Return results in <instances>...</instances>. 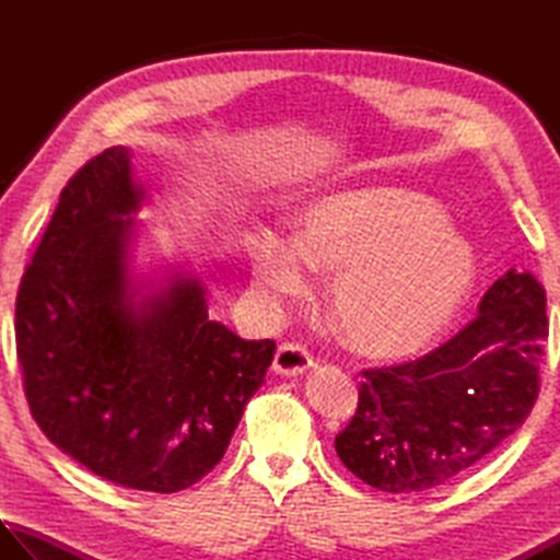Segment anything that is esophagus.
I'll list each match as a JSON object with an SVG mask.
<instances>
[{
  "instance_id": "esophagus-1",
  "label": "esophagus",
  "mask_w": 560,
  "mask_h": 560,
  "mask_svg": "<svg viewBox=\"0 0 560 560\" xmlns=\"http://www.w3.org/2000/svg\"><path fill=\"white\" fill-rule=\"evenodd\" d=\"M313 365V355L307 353L301 343H281L273 353V373L283 375V377H295V375H303L307 368Z\"/></svg>"
}]
</instances>
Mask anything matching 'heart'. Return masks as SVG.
<instances>
[{
    "label": "heart",
    "mask_w": 560,
    "mask_h": 560,
    "mask_svg": "<svg viewBox=\"0 0 560 560\" xmlns=\"http://www.w3.org/2000/svg\"><path fill=\"white\" fill-rule=\"evenodd\" d=\"M267 299H303L313 269L335 273L329 313L351 349L397 359L423 349L467 303L479 257L435 199L401 187H363L319 199L299 241L259 229L245 241Z\"/></svg>",
    "instance_id": "b5f03b06"
}]
</instances>
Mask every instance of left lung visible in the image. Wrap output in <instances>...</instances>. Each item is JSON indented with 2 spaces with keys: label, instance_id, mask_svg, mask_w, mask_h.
Here are the masks:
<instances>
[{
  "label": "left lung",
  "instance_id": "obj_1",
  "mask_svg": "<svg viewBox=\"0 0 560 560\" xmlns=\"http://www.w3.org/2000/svg\"><path fill=\"white\" fill-rule=\"evenodd\" d=\"M546 293L505 271L479 315L411 363L363 371L359 409L337 435L347 469L373 489L423 493L467 477L525 423L539 395Z\"/></svg>",
  "mask_w": 560,
  "mask_h": 560
}]
</instances>
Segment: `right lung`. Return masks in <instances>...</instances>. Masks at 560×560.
<instances>
[{
    "instance_id": "1",
    "label": "right lung",
    "mask_w": 560,
    "mask_h": 560,
    "mask_svg": "<svg viewBox=\"0 0 560 560\" xmlns=\"http://www.w3.org/2000/svg\"><path fill=\"white\" fill-rule=\"evenodd\" d=\"M141 201L125 147L71 177L21 279L16 351L50 443L105 481L175 493L221 462L277 343L211 319L187 271L141 295L129 269Z\"/></svg>"
}]
</instances>
